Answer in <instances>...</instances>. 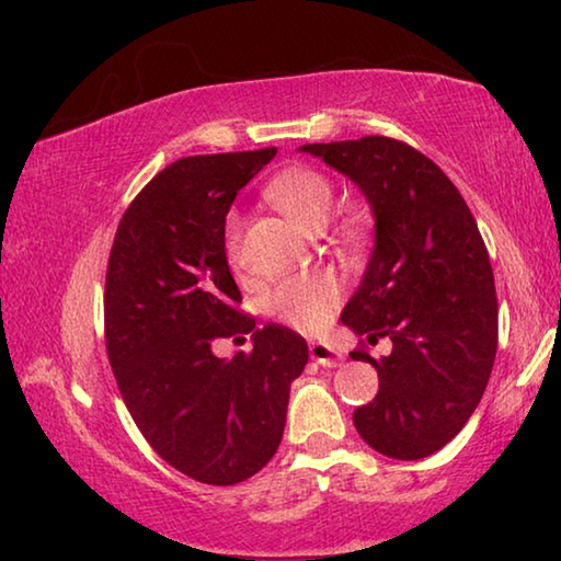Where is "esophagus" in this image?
Listing matches in <instances>:
<instances>
[{"mask_svg":"<svg viewBox=\"0 0 561 561\" xmlns=\"http://www.w3.org/2000/svg\"><path fill=\"white\" fill-rule=\"evenodd\" d=\"M309 356L311 360H317L319 366H339L341 364V354L336 348H331L327 344H311L309 346Z\"/></svg>","mask_w":561,"mask_h":561,"instance_id":"obj_1","label":"esophagus"}]
</instances>
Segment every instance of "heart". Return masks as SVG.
I'll return each mask as SVG.
<instances>
[{
  "label": "heart",
  "instance_id": "heart-1",
  "mask_svg": "<svg viewBox=\"0 0 561 561\" xmlns=\"http://www.w3.org/2000/svg\"><path fill=\"white\" fill-rule=\"evenodd\" d=\"M267 201L282 213L294 217L304 230H321L334 210V183L314 168L284 170L264 190ZM242 242V215L230 213L225 220V247L230 257L240 254ZM341 301V287L331 274H304L282 282L272 291L270 307L284 324L301 334H319L331 319Z\"/></svg>",
  "mask_w": 561,
  "mask_h": 561
}]
</instances>
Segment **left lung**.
<instances>
[{
    "label": "left lung",
    "mask_w": 561,
    "mask_h": 561,
    "mask_svg": "<svg viewBox=\"0 0 561 561\" xmlns=\"http://www.w3.org/2000/svg\"><path fill=\"white\" fill-rule=\"evenodd\" d=\"M301 150L354 180L376 217L374 254L341 321L393 348L348 354L378 371L376 398L354 411L356 431L388 458H428L468 423L497 354L495 277L478 222L450 178L403 140Z\"/></svg>",
    "instance_id": "obj_1"
}]
</instances>
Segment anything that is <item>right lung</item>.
<instances>
[{
    "label": "right lung",
    "instance_id": "1",
    "mask_svg": "<svg viewBox=\"0 0 561 561\" xmlns=\"http://www.w3.org/2000/svg\"><path fill=\"white\" fill-rule=\"evenodd\" d=\"M277 148L180 158L123 213L103 327L118 391L160 458L205 485L252 478L277 453L289 386L309 348L279 324L254 329L225 254V217ZM253 331L225 362L211 341Z\"/></svg>",
    "mask_w": 561,
    "mask_h": 561
}]
</instances>
